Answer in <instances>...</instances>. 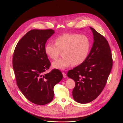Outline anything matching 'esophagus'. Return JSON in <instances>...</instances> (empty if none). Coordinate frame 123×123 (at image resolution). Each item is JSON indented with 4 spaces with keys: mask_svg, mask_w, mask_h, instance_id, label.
I'll return each instance as SVG.
<instances>
[{
    "mask_svg": "<svg viewBox=\"0 0 123 123\" xmlns=\"http://www.w3.org/2000/svg\"><path fill=\"white\" fill-rule=\"evenodd\" d=\"M62 74H63V77H64V78H66L67 77V74H66L65 73L63 72V73H62Z\"/></svg>",
    "mask_w": 123,
    "mask_h": 123,
    "instance_id": "1",
    "label": "esophagus"
}]
</instances>
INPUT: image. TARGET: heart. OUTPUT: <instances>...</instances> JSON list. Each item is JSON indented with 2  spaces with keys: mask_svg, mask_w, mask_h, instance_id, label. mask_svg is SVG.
<instances>
[{
  "mask_svg": "<svg viewBox=\"0 0 123 123\" xmlns=\"http://www.w3.org/2000/svg\"><path fill=\"white\" fill-rule=\"evenodd\" d=\"M90 46V41L85 35L65 33L58 37L55 43H48L45 51L52 60L57 59L62 51L63 57L52 62V66L65 69L72 64L77 66L83 63L89 54Z\"/></svg>",
  "mask_w": 123,
  "mask_h": 123,
  "instance_id": "1",
  "label": "heart"
}]
</instances>
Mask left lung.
I'll return each instance as SVG.
<instances>
[{
	"label": "left lung",
	"instance_id": "left-lung-1",
	"mask_svg": "<svg viewBox=\"0 0 123 123\" xmlns=\"http://www.w3.org/2000/svg\"><path fill=\"white\" fill-rule=\"evenodd\" d=\"M93 43L88 56L79 66L69 70L67 76L73 79L74 100L81 104L90 103L101 93L112 67V58L108 42L102 35L90 27Z\"/></svg>",
	"mask_w": 123,
	"mask_h": 123
}]
</instances>
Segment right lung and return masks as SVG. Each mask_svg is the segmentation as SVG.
<instances>
[{"label": "right lung", "mask_w": 123, "mask_h": 123, "mask_svg": "<svg viewBox=\"0 0 123 123\" xmlns=\"http://www.w3.org/2000/svg\"><path fill=\"white\" fill-rule=\"evenodd\" d=\"M55 32L51 29L31 30L19 41L13 52L12 66L17 85L28 100L38 105L52 100L54 87L63 78L57 69L45 74L50 66L45 44Z\"/></svg>", "instance_id": "obj_1"}]
</instances>
